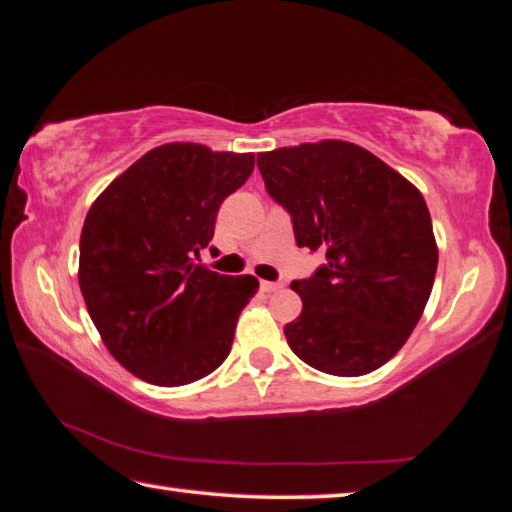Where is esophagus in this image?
I'll return each mask as SVG.
<instances>
[{
	"instance_id": "1",
	"label": "esophagus",
	"mask_w": 512,
	"mask_h": 512,
	"mask_svg": "<svg viewBox=\"0 0 512 512\" xmlns=\"http://www.w3.org/2000/svg\"><path fill=\"white\" fill-rule=\"evenodd\" d=\"M262 289H264L266 293H273V291H280L282 284H280V282H262Z\"/></svg>"
}]
</instances>
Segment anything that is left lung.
<instances>
[{
  "mask_svg": "<svg viewBox=\"0 0 512 512\" xmlns=\"http://www.w3.org/2000/svg\"><path fill=\"white\" fill-rule=\"evenodd\" d=\"M257 167L296 244L325 253L314 275L291 282L302 314L284 327L289 348L327 375L384 366L418 325L438 268L422 194L341 140L259 153Z\"/></svg>",
  "mask_w": 512,
  "mask_h": 512,
  "instance_id": "1",
  "label": "left lung"
}]
</instances>
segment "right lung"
Returning <instances> with one entry per match:
<instances>
[{"mask_svg": "<svg viewBox=\"0 0 512 512\" xmlns=\"http://www.w3.org/2000/svg\"><path fill=\"white\" fill-rule=\"evenodd\" d=\"M255 169L253 153L173 142L142 155L92 203L79 284L94 327L121 366L155 386H185L221 366L253 275L196 264L221 203Z\"/></svg>", "mask_w": 512, "mask_h": 512, "instance_id": "add662e5", "label": "right lung"}]
</instances>
